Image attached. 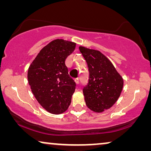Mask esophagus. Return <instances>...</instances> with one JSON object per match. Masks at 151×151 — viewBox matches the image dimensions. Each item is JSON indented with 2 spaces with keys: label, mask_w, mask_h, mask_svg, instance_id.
<instances>
[{
  "label": "esophagus",
  "mask_w": 151,
  "mask_h": 151,
  "mask_svg": "<svg viewBox=\"0 0 151 151\" xmlns=\"http://www.w3.org/2000/svg\"><path fill=\"white\" fill-rule=\"evenodd\" d=\"M75 82H76V84H77V85H78V84H79V83H80L79 79H78V78H77V79L75 80Z\"/></svg>",
  "instance_id": "esophagus-1"
}]
</instances>
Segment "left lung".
<instances>
[{
  "instance_id": "8db88e82",
  "label": "left lung",
  "mask_w": 151,
  "mask_h": 151,
  "mask_svg": "<svg viewBox=\"0 0 151 151\" xmlns=\"http://www.w3.org/2000/svg\"><path fill=\"white\" fill-rule=\"evenodd\" d=\"M89 71L83 94L86 106L96 113L110 109L120 96L124 80L112 63L100 51L79 47Z\"/></svg>"
}]
</instances>
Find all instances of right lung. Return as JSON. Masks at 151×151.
Instances as JSON below:
<instances>
[{
  "label": "right lung",
  "instance_id": "obj_1",
  "mask_svg": "<svg viewBox=\"0 0 151 151\" xmlns=\"http://www.w3.org/2000/svg\"><path fill=\"white\" fill-rule=\"evenodd\" d=\"M76 43L63 39L43 47L28 69V82L39 104L52 114L67 110L76 88L65 60L75 50Z\"/></svg>",
  "mask_w": 151,
  "mask_h": 151
}]
</instances>
